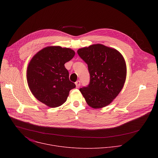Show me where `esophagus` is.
I'll list each match as a JSON object with an SVG mask.
<instances>
[{"label": "esophagus", "instance_id": "1", "mask_svg": "<svg viewBox=\"0 0 158 158\" xmlns=\"http://www.w3.org/2000/svg\"><path fill=\"white\" fill-rule=\"evenodd\" d=\"M76 87H79V86L81 85V81H77L76 82Z\"/></svg>", "mask_w": 158, "mask_h": 158}]
</instances>
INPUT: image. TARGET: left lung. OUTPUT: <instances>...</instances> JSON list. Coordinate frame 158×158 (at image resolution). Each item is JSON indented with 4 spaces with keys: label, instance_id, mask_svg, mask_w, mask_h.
<instances>
[{
    "label": "left lung",
    "instance_id": "obj_1",
    "mask_svg": "<svg viewBox=\"0 0 158 158\" xmlns=\"http://www.w3.org/2000/svg\"><path fill=\"white\" fill-rule=\"evenodd\" d=\"M77 54L87 64L90 82L79 91L87 104L99 109L109 105L122 90L126 78V64L116 49L93 44L78 49Z\"/></svg>",
    "mask_w": 158,
    "mask_h": 158
}]
</instances>
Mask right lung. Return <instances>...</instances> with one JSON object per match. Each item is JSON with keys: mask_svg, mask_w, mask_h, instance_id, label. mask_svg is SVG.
<instances>
[{"mask_svg": "<svg viewBox=\"0 0 158 158\" xmlns=\"http://www.w3.org/2000/svg\"><path fill=\"white\" fill-rule=\"evenodd\" d=\"M74 55L71 49L49 46L32 58L27 67V80L37 100L51 107H59L66 101L76 85L69 81L64 64Z\"/></svg>", "mask_w": 158, "mask_h": 158, "instance_id": "1", "label": "right lung"}]
</instances>
